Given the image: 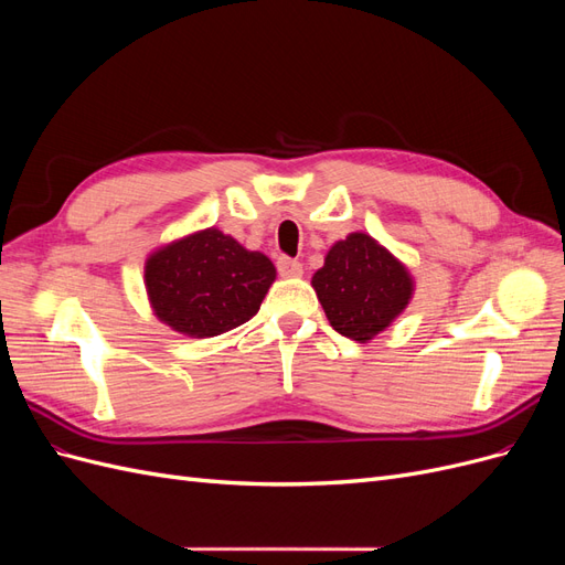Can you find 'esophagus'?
Masks as SVG:
<instances>
[{"label":"esophagus","mask_w":565,"mask_h":565,"mask_svg":"<svg viewBox=\"0 0 565 565\" xmlns=\"http://www.w3.org/2000/svg\"><path fill=\"white\" fill-rule=\"evenodd\" d=\"M278 273L282 278H299L303 273V266L297 259H289V256H280L278 259Z\"/></svg>","instance_id":"obj_1"}]
</instances>
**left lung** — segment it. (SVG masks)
<instances>
[{"instance_id": "left-lung-1", "label": "left lung", "mask_w": 565, "mask_h": 565, "mask_svg": "<svg viewBox=\"0 0 565 565\" xmlns=\"http://www.w3.org/2000/svg\"><path fill=\"white\" fill-rule=\"evenodd\" d=\"M311 285L332 328L358 344L384 332L415 292L405 264L367 233L334 243Z\"/></svg>"}]
</instances>
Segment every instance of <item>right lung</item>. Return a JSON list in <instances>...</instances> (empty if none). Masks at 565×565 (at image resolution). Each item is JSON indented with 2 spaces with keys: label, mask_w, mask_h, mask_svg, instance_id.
<instances>
[{
  "label": "right lung",
  "mask_w": 565,
  "mask_h": 565,
  "mask_svg": "<svg viewBox=\"0 0 565 565\" xmlns=\"http://www.w3.org/2000/svg\"><path fill=\"white\" fill-rule=\"evenodd\" d=\"M143 273L156 316L195 339L247 322L276 280V266L266 254L245 249L214 226L156 249Z\"/></svg>",
  "instance_id": "1"
}]
</instances>
